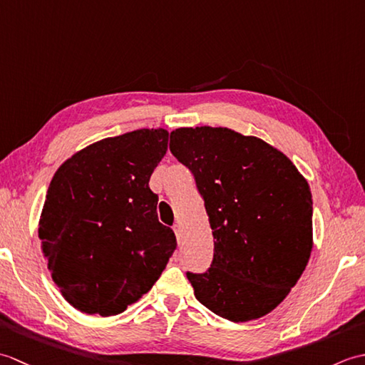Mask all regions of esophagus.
I'll return each mask as SVG.
<instances>
[{"label":"esophagus","instance_id":"esophagus-1","mask_svg":"<svg viewBox=\"0 0 365 365\" xmlns=\"http://www.w3.org/2000/svg\"><path fill=\"white\" fill-rule=\"evenodd\" d=\"M174 232H175V237L178 240V243H180V240H182V226L178 222L174 224Z\"/></svg>","mask_w":365,"mask_h":365}]
</instances>
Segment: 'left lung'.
Masks as SVG:
<instances>
[{
  "label": "left lung",
  "mask_w": 365,
  "mask_h": 365,
  "mask_svg": "<svg viewBox=\"0 0 365 365\" xmlns=\"http://www.w3.org/2000/svg\"><path fill=\"white\" fill-rule=\"evenodd\" d=\"M169 149L195 175L215 240L210 268L187 273L195 297L235 323L269 314L311 257L307 180L276 147L230 128H177Z\"/></svg>",
  "instance_id": "obj_1"
}]
</instances>
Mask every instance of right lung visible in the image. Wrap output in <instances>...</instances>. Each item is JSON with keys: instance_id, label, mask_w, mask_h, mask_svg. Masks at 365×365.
Segmentation results:
<instances>
[{"instance_id": "1", "label": "right lung", "mask_w": 365, "mask_h": 365, "mask_svg": "<svg viewBox=\"0 0 365 365\" xmlns=\"http://www.w3.org/2000/svg\"><path fill=\"white\" fill-rule=\"evenodd\" d=\"M168 138L165 128L105 138L72 155L51 178L38 238L54 284L84 314L125 311L158 281L175 250L149 188Z\"/></svg>"}]
</instances>
